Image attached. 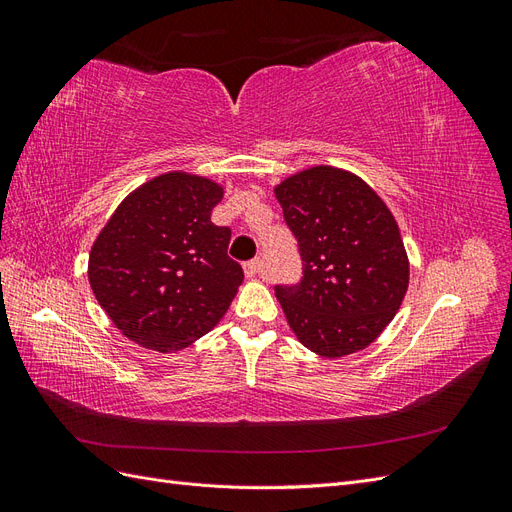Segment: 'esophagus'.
<instances>
[{
  "instance_id": "34e87169",
  "label": "esophagus",
  "mask_w": 512,
  "mask_h": 512,
  "mask_svg": "<svg viewBox=\"0 0 512 512\" xmlns=\"http://www.w3.org/2000/svg\"><path fill=\"white\" fill-rule=\"evenodd\" d=\"M243 269H245V275H247V277H254V275H258L260 269H262V260H260V258H254V260H250V262H245Z\"/></svg>"
}]
</instances>
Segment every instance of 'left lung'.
<instances>
[{
    "instance_id": "1",
    "label": "left lung",
    "mask_w": 512,
    "mask_h": 512,
    "mask_svg": "<svg viewBox=\"0 0 512 512\" xmlns=\"http://www.w3.org/2000/svg\"><path fill=\"white\" fill-rule=\"evenodd\" d=\"M275 196L303 267L297 284L275 286L290 329L329 359L367 348L408 290V256L391 211L363 179L331 166L288 177Z\"/></svg>"
}]
</instances>
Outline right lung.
Returning a JSON list of instances; mask_svg holds the SVG:
<instances>
[{"instance_id":"obj_1","label":"right lung","mask_w":512,"mask_h":512,"mask_svg":"<svg viewBox=\"0 0 512 512\" xmlns=\"http://www.w3.org/2000/svg\"><path fill=\"white\" fill-rule=\"evenodd\" d=\"M222 188L168 173L132 192L91 247L89 284L136 344L177 352L209 333L243 282L230 228L211 222Z\"/></svg>"}]
</instances>
